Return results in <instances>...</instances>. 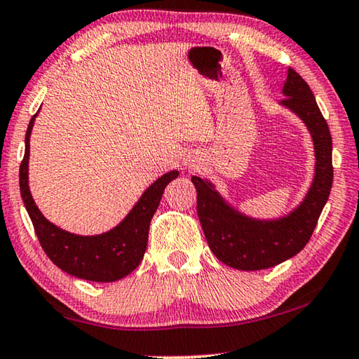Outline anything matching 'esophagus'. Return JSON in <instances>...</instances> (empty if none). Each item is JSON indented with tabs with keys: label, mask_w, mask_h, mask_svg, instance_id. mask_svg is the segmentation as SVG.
Segmentation results:
<instances>
[{
	"label": "esophagus",
	"mask_w": 359,
	"mask_h": 359,
	"mask_svg": "<svg viewBox=\"0 0 359 359\" xmlns=\"http://www.w3.org/2000/svg\"><path fill=\"white\" fill-rule=\"evenodd\" d=\"M193 164H195V163H190V164H189V168H193Z\"/></svg>",
	"instance_id": "obj_1"
}]
</instances>
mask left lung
<instances>
[{
	"instance_id": "left-lung-1",
	"label": "left lung",
	"mask_w": 359,
	"mask_h": 359,
	"mask_svg": "<svg viewBox=\"0 0 359 359\" xmlns=\"http://www.w3.org/2000/svg\"><path fill=\"white\" fill-rule=\"evenodd\" d=\"M281 100L309 128L315 145V177L304 201L291 214L275 220L248 217L226 204L210 182L193 175L196 210L204 236L215 257L231 269L264 270L294 257L305 248L331 193L332 139L315 95L297 72L289 68Z\"/></svg>"
}]
</instances>
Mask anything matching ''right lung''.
I'll return each instance as SVG.
<instances>
[{
  "instance_id": "obj_1",
  "label": "right lung",
  "mask_w": 359,
  "mask_h": 359,
  "mask_svg": "<svg viewBox=\"0 0 359 359\" xmlns=\"http://www.w3.org/2000/svg\"><path fill=\"white\" fill-rule=\"evenodd\" d=\"M38 115V113H36ZM36 115H33L25 134V155L20 163V195L30 215L33 229L48 257L67 271L68 275L95 283L118 281L137 269L144 259L149 229L153 214L161 201L163 191L179 170H170L144 191L137 204L130 209L121 224L115 229L95 236L73 235L55 226L44 217L33 201L28 189V156H30V134Z\"/></svg>"
}]
</instances>
